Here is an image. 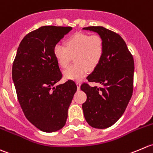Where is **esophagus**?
Instances as JSON below:
<instances>
[{
    "mask_svg": "<svg viewBox=\"0 0 153 153\" xmlns=\"http://www.w3.org/2000/svg\"><path fill=\"white\" fill-rule=\"evenodd\" d=\"M76 83V85H77V88H78V90H79L80 85H81V82H80L79 81H77Z\"/></svg>",
    "mask_w": 153,
    "mask_h": 153,
    "instance_id": "obj_1",
    "label": "esophagus"
}]
</instances>
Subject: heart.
<instances>
[{
	"label": "heart",
	"mask_w": 153,
	"mask_h": 153,
	"mask_svg": "<svg viewBox=\"0 0 153 153\" xmlns=\"http://www.w3.org/2000/svg\"><path fill=\"white\" fill-rule=\"evenodd\" d=\"M105 51L102 38L97 34L76 33L65 42V47L57 44L53 48V55L59 65L68 67L74 56L75 63L64 71L69 79L79 80L85 76L87 71H93L101 62Z\"/></svg>",
	"instance_id": "obj_1"
}]
</instances>
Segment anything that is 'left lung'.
Returning a JSON list of instances; mask_svg holds the SVG:
<instances>
[{
  "label": "left lung",
  "instance_id": "left-lung-1",
  "mask_svg": "<svg viewBox=\"0 0 153 153\" xmlns=\"http://www.w3.org/2000/svg\"><path fill=\"white\" fill-rule=\"evenodd\" d=\"M83 30L96 32L102 38L105 51L102 59L88 76L91 82L101 84L80 87L87 95L82 104L85 118L91 126L105 128L123 115L133 92L134 59L126 42L117 33L103 27H88Z\"/></svg>",
  "mask_w": 153,
  "mask_h": 153
}]
</instances>
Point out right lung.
<instances>
[{"label": "right lung", "mask_w": 153, "mask_h": 153, "mask_svg": "<svg viewBox=\"0 0 153 153\" xmlns=\"http://www.w3.org/2000/svg\"><path fill=\"white\" fill-rule=\"evenodd\" d=\"M71 27L44 26L26 35L13 65L18 100L27 120L45 132L65 125L68 110L76 91L73 80L56 85L62 77L53 48Z\"/></svg>", "instance_id": "add662e5"}]
</instances>
